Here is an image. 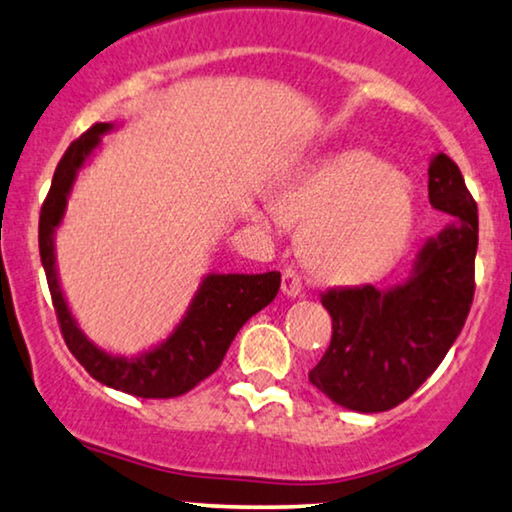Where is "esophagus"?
<instances>
[{
    "label": "esophagus",
    "instance_id": "esophagus-1",
    "mask_svg": "<svg viewBox=\"0 0 512 512\" xmlns=\"http://www.w3.org/2000/svg\"><path fill=\"white\" fill-rule=\"evenodd\" d=\"M283 294L292 299L301 297V278L292 269L283 271Z\"/></svg>",
    "mask_w": 512,
    "mask_h": 512
}]
</instances>
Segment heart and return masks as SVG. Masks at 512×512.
Instances as JSON below:
<instances>
[{
    "label": "heart",
    "instance_id": "obj_1",
    "mask_svg": "<svg viewBox=\"0 0 512 512\" xmlns=\"http://www.w3.org/2000/svg\"><path fill=\"white\" fill-rule=\"evenodd\" d=\"M276 218L301 227V255L334 283L378 278L413 239V183L369 150H338L304 162L271 197Z\"/></svg>",
    "mask_w": 512,
    "mask_h": 512
}]
</instances>
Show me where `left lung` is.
I'll list each match as a JSON object with an SVG mask.
<instances>
[{"mask_svg": "<svg viewBox=\"0 0 512 512\" xmlns=\"http://www.w3.org/2000/svg\"><path fill=\"white\" fill-rule=\"evenodd\" d=\"M429 204L450 225L417 250L403 283L322 294L331 343L308 380L338 406L383 413L406 401L448 355L473 301L478 206L448 155L429 164Z\"/></svg>", "mask_w": 512, "mask_h": 512, "instance_id": "obj_1", "label": "left lung"}]
</instances>
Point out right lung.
<instances>
[{
  "instance_id": "obj_1",
  "label": "right lung",
  "mask_w": 512,
  "mask_h": 512,
  "mask_svg": "<svg viewBox=\"0 0 512 512\" xmlns=\"http://www.w3.org/2000/svg\"><path fill=\"white\" fill-rule=\"evenodd\" d=\"M115 127H120L118 122L92 125L81 139L71 143L57 164L39 218L41 264L64 341L92 378L141 399L181 397L218 369L239 329L276 299L280 273H206L174 331L162 343L139 355H113L92 343L78 327L62 292L55 257V232L67 213V201L78 171L102 146V136L113 132Z\"/></svg>"
}]
</instances>
